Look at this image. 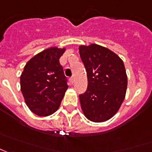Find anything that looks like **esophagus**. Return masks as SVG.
Here are the masks:
<instances>
[{
	"mask_svg": "<svg viewBox=\"0 0 152 152\" xmlns=\"http://www.w3.org/2000/svg\"><path fill=\"white\" fill-rule=\"evenodd\" d=\"M69 80H70V82H71V83H74V77H72V78H70V79H69Z\"/></svg>",
	"mask_w": 152,
	"mask_h": 152,
	"instance_id": "1",
	"label": "esophagus"
}]
</instances>
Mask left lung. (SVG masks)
<instances>
[{
    "label": "left lung",
    "instance_id": "obj_1",
    "mask_svg": "<svg viewBox=\"0 0 152 152\" xmlns=\"http://www.w3.org/2000/svg\"><path fill=\"white\" fill-rule=\"evenodd\" d=\"M79 55L88 78V88L79 95L84 116L104 122L120 110L127 89V74L121 58L107 48L92 43L80 45Z\"/></svg>",
    "mask_w": 152,
    "mask_h": 152
}]
</instances>
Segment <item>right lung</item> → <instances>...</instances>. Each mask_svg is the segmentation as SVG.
Masks as SVG:
<instances>
[{"instance_id":"right-lung-1","label":"right lung","mask_w":152,"mask_h":152,"mask_svg":"<svg viewBox=\"0 0 152 152\" xmlns=\"http://www.w3.org/2000/svg\"><path fill=\"white\" fill-rule=\"evenodd\" d=\"M66 48L52 47L32 57L20 77L26 104L38 116L53 115L59 108L69 86L59 58Z\"/></svg>"}]
</instances>
